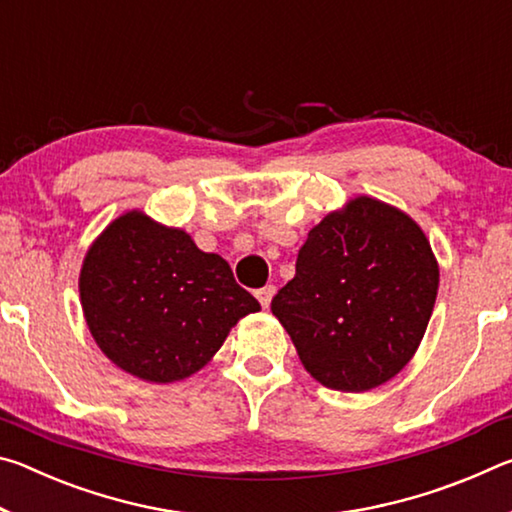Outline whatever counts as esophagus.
I'll return each instance as SVG.
<instances>
[{"label": "esophagus", "instance_id": "1", "mask_svg": "<svg viewBox=\"0 0 512 512\" xmlns=\"http://www.w3.org/2000/svg\"><path fill=\"white\" fill-rule=\"evenodd\" d=\"M255 296H257V300H259V305H262V307L266 309L268 305H271V300H273V296H275V287H273V284H266V287L255 291Z\"/></svg>", "mask_w": 512, "mask_h": 512}]
</instances>
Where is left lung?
Here are the masks:
<instances>
[{
  "instance_id": "1",
  "label": "left lung",
  "mask_w": 512,
  "mask_h": 512,
  "mask_svg": "<svg viewBox=\"0 0 512 512\" xmlns=\"http://www.w3.org/2000/svg\"><path fill=\"white\" fill-rule=\"evenodd\" d=\"M438 293V264L420 225L359 196L309 230L296 277L271 311L302 366L334 391H370L418 350Z\"/></svg>"
}]
</instances>
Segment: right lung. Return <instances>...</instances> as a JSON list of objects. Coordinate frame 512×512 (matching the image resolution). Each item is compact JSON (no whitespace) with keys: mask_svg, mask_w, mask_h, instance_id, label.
<instances>
[{"mask_svg":"<svg viewBox=\"0 0 512 512\" xmlns=\"http://www.w3.org/2000/svg\"><path fill=\"white\" fill-rule=\"evenodd\" d=\"M79 289L101 352L155 384L194 375L239 318L259 311L223 257L142 212L119 216L94 241Z\"/></svg>","mask_w":512,"mask_h":512,"instance_id":"right-lung-1","label":"right lung"}]
</instances>
